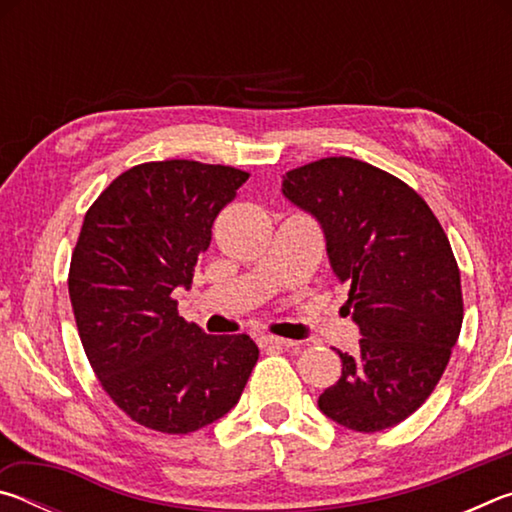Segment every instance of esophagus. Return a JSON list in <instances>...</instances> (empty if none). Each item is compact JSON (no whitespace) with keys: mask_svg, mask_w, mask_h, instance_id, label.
Masks as SVG:
<instances>
[{"mask_svg":"<svg viewBox=\"0 0 512 512\" xmlns=\"http://www.w3.org/2000/svg\"><path fill=\"white\" fill-rule=\"evenodd\" d=\"M259 345H262V348H293V341H289V339H282V336H273V334H264V336H259Z\"/></svg>","mask_w":512,"mask_h":512,"instance_id":"esophagus-1","label":"esophagus"}]
</instances>
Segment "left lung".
Here are the masks:
<instances>
[{"label": "left lung", "instance_id": "1", "mask_svg": "<svg viewBox=\"0 0 512 512\" xmlns=\"http://www.w3.org/2000/svg\"><path fill=\"white\" fill-rule=\"evenodd\" d=\"M282 194L318 219L363 336L359 354L339 352L320 411L352 431L395 427L433 393L461 334V271L443 225L400 178L343 155L287 171Z\"/></svg>", "mask_w": 512, "mask_h": 512}]
</instances>
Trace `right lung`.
Segmentation results:
<instances>
[{
  "label": "right lung",
  "instance_id": "obj_1",
  "mask_svg": "<svg viewBox=\"0 0 512 512\" xmlns=\"http://www.w3.org/2000/svg\"><path fill=\"white\" fill-rule=\"evenodd\" d=\"M248 176L196 160L144 162L85 212L67 277L76 327L103 391L146 429L207 427L239 402L255 368L248 334H205L173 300Z\"/></svg>",
  "mask_w": 512,
  "mask_h": 512
}]
</instances>
